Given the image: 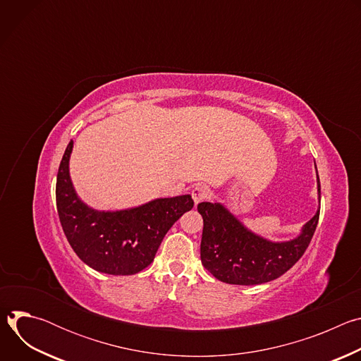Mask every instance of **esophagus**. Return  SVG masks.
I'll return each mask as SVG.
<instances>
[{
	"label": "esophagus",
	"mask_w": 361,
	"mask_h": 361,
	"mask_svg": "<svg viewBox=\"0 0 361 361\" xmlns=\"http://www.w3.org/2000/svg\"><path fill=\"white\" fill-rule=\"evenodd\" d=\"M207 195H209V190H207V187H205V185L198 184V185H195V187L191 190V197H192L195 205H197L198 202L204 201L205 198H207Z\"/></svg>",
	"instance_id": "1"
}]
</instances>
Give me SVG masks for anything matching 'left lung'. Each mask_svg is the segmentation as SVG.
I'll use <instances>...</instances> for the list:
<instances>
[{
    "instance_id": "8db88e82",
    "label": "left lung",
    "mask_w": 361,
    "mask_h": 361,
    "mask_svg": "<svg viewBox=\"0 0 361 361\" xmlns=\"http://www.w3.org/2000/svg\"><path fill=\"white\" fill-rule=\"evenodd\" d=\"M317 190L320 198L319 174ZM197 210L204 221L200 245L202 266L217 280L238 286L263 284L288 271L310 244L320 217L319 209L300 235L274 243L250 231L220 202L204 201Z\"/></svg>"
}]
</instances>
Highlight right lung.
Returning a JSON list of instances; mask_svg holds the SVG:
<instances>
[{"label":"right lung","instance_id":"right-lung-1","mask_svg":"<svg viewBox=\"0 0 361 361\" xmlns=\"http://www.w3.org/2000/svg\"><path fill=\"white\" fill-rule=\"evenodd\" d=\"M71 151L73 141L66 148L56 185L57 212L70 245L99 273L131 276L144 270L171 226L192 209L191 195L157 198L120 212L94 210L73 187L68 170Z\"/></svg>","mask_w":361,"mask_h":361}]
</instances>
